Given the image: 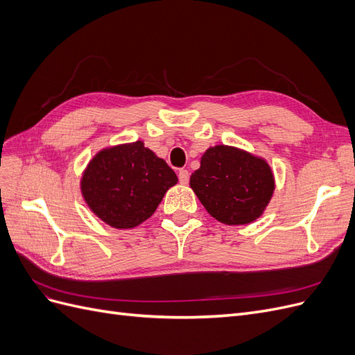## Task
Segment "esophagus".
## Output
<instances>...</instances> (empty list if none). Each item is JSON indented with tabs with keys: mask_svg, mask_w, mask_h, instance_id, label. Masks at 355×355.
<instances>
[{
	"mask_svg": "<svg viewBox=\"0 0 355 355\" xmlns=\"http://www.w3.org/2000/svg\"><path fill=\"white\" fill-rule=\"evenodd\" d=\"M178 176H179V182H180V184H184V185L188 184V180H189V171H188V170L180 168Z\"/></svg>",
	"mask_w": 355,
	"mask_h": 355,
	"instance_id": "esophagus-1",
	"label": "esophagus"
}]
</instances>
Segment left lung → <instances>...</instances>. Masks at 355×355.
Listing matches in <instances>:
<instances>
[{"mask_svg": "<svg viewBox=\"0 0 355 355\" xmlns=\"http://www.w3.org/2000/svg\"><path fill=\"white\" fill-rule=\"evenodd\" d=\"M189 185L209 214L225 225H245L262 216L275 189L263 158L227 145L202 154Z\"/></svg>", "mask_w": 355, "mask_h": 355, "instance_id": "8db88e82", "label": "left lung"}]
</instances>
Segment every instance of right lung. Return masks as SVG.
<instances>
[{
    "mask_svg": "<svg viewBox=\"0 0 355 355\" xmlns=\"http://www.w3.org/2000/svg\"><path fill=\"white\" fill-rule=\"evenodd\" d=\"M178 176L142 141L105 148L81 178V194L90 210L110 227L135 228L153 216Z\"/></svg>",
    "mask_w": 355,
    "mask_h": 355,
    "instance_id": "1",
    "label": "right lung"
}]
</instances>
